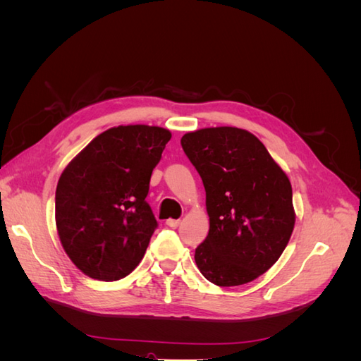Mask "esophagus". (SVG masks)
Here are the masks:
<instances>
[{"mask_svg":"<svg viewBox=\"0 0 361 361\" xmlns=\"http://www.w3.org/2000/svg\"><path fill=\"white\" fill-rule=\"evenodd\" d=\"M166 224L170 226V227H173V228H176V227L180 224V220H171V218H170V220H167Z\"/></svg>","mask_w":361,"mask_h":361,"instance_id":"1","label":"esophagus"}]
</instances>
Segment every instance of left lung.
Instances as JSON below:
<instances>
[{"instance_id": "8db88e82", "label": "left lung", "mask_w": 361, "mask_h": 361, "mask_svg": "<svg viewBox=\"0 0 361 361\" xmlns=\"http://www.w3.org/2000/svg\"><path fill=\"white\" fill-rule=\"evenodd\" d=\"M180 145L206 191L209 233L195 264L216 286L253 281L286 248L295 211L286 173L262 141L233 126L185 134Z\"/></svg>"}]
</instances>
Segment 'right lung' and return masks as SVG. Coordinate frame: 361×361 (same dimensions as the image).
Instances as JSON below:
<instances>
[{"mask_svg":"<svg viewBox=\"0 0 361 361\" xmlns=\"http://www.w3.org/2000/svg\"><path fill=\"white\" fill-rule=\"evenodd\" d=\"M171 138L169 129H106L63 170L56 191L60 243L75 267L116 281L143 259L158 226L146 202L152 171Z\"/></svg>","mask_w":361,"mask_h":361,"instance_id":"add662e5","label":"right lung"}]
</instances>
